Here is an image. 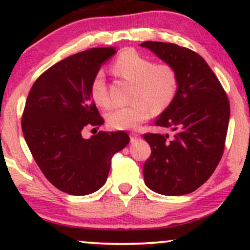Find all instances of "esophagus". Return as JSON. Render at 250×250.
<instances>
[{"label": "esophagus", "instance_id": "1", "mask_svg": "<svg viewBox=\"0 0 250 250\" xmlns=\"http://www.w3.org/2000/svg\"><path fill=\"white\" fill-rule=\"evenodd\" d=\"M129 135H130V140H131V142L136 141V140H139V139H140V135H139V134H136V133H130Z\"/></svg>", "mask_w": 250, "mask_h": 250}]
</instances>
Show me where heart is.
I'll use <instances>...</instances> for the list:
<instances>
[{
    "label": "heart",
    "instance_id": "b5f03b06",
    "mask_svg": "<svg viewBox=\"0 0 250 250\" xmlns=\"http://www.w3.org/2000/svg\"><path fill=\"white\" fill-rule=\"evenodd\" d=\"M114 73L135 83L128 107L116 108L107 115V123L116 130H130L140 127L150 116L151 109L161 113L174 101L179 89V76L173 65L155 64L153 60L135 50H125L113 63ZM90 96L101 108L110 107L104 76L97 73L90 84Z\"/></svg>",
    "mask_w": 250,
    "mask_h": 250
}]
</instances>
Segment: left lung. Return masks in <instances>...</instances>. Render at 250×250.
<instances>
[{
  "label": "left lung",
  "mask_w": 250,
  "mask_h": 250,
  "mask_svg": "<svg viewBox=\"0 0 250 250\" xmlns=\"http://www.w3.org/2000/svg\"><path fill=\"white\" fill-rule=\"evenodd\" d=\"M179 76L171 104L155 125L174 131L145 134L151 148L143 166L147 187L155 193L179 196L196 190L207 181L222 157L230 107L225 89L207 62L195 51L174 43H141Z\"/></svg>",
  "instance_id": "obj_1"
}]
</instances>
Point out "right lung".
<instances>
[{
	"label": "right lung",
	"mask_w": 250,
	"mask_h": 250,
	"mask_svg": "<svg viewBox=\"0 0 250 250\" xmlns=\"http://www.w3.org/2000/svg\"><path fill=\"white\" fill-rule=\"evenodd\" d=\"M115 48H93L45 70L31 87L22 115V131L37 166L53 186L70 195H88L107 181L111 157L129 143L127 133L87 127L104 123L90 96V84Z\"/></svg>",
	"instance_id": "add662e5"
}]
</instances>
